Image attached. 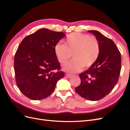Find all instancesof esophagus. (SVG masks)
<instances>
[{"instance_id":"1","label":"esophagus","mask_w":130,"mask_h":130,"mask_svg":"<svg viewBox=\"0 0 130 130\" xmlns=\"http://www.w3.org/2000/svg\"><path fill=\"white\" fill-rule=\"evenodd\" d=\"M66 76L67 77H70L71 76H72V75H71V74H66Z\"/></svg>"}]
</instances>
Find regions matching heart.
Wrapping results in <instances>:
<instances>
[{
	"label": "heart",
	"instance_id": "1",
	"mask_svg": "<svg viewBox=\"0 0 130 130\" xmlns=\"http://www.w3.org/2000/svg\"><path fill=\"white\" fill-rule=\"evenodd\" d=\"M65 45L58 43L55 52L61 64L67 63L72 57L74 60L64 67L66 71L76 73L82 68H89L96 62L99 56V43L94 36L87 34L72 33L65 40Z\"/></svg>",
	"mask_w": 130,
	"mask_h": 130
}]
</instances>
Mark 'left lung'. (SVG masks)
<instances>
[{
    "label": "left lung",
    "mask_w": 130,
    "mask_h": 130,
    "mask_svg": "<svg viewBox=\"0 0 130 130\" xmlns=\"http://www.w3.org/2000/svg\"><path fill=\"white\" fill-rule=\"evenodd\" d=\"M99 43L100 52L96 62L80 74V85L75 92L90 101L101 99L111 92L117 84L121 70V54L115 43L96 30H89Z\"/></svg>",
    "instance_id": "left-lung-1"
}]
</instances>
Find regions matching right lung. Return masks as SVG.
I'll use <instances>...</instances> for the list:
<instances>
[{
  "mask_svg": "<svg viewBox=\"0 0 130 130\" xmlns=\"http://www.w3.org/2000/svg\"><path fill=\"white\" fill-rule=\"evenodd\" d=\"M65 36L62 32L41 29L25 37L19 44L14 59L15 82L29 99L48 97L63 77L55 46Z\"/></svg>",
  "mask_w": 130,
  "mask_h": 130,
  "instance_id": "add662e5",
  "label": "right lung"
}]
</instances>
